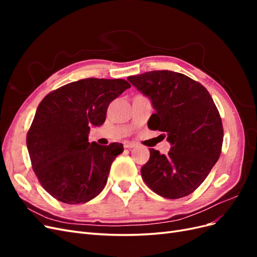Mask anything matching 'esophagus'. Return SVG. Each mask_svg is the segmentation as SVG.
Segmentation results:
<instances>
[{"instance_id": "esophagus-1", "label": "esophagus", "mask_w": 257, "mask_h": 257, "mask_svg": "<svg viewBox=\"0 0 257 257\" xmlns=\"http://www.w3.org/2000/svg\"><path fill=\"white\" fill-rule=\"evenodd\" d=\"M124 147L126 148V149H132V148L136 147V145L134 143H130V142H125L124 143Z\"/></svg>"}]
</instances>
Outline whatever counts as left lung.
<instances>
[{"label": "left lung", "mask_w": 257, "mask_h": 257, "mask_svg": "<svg viewBox=\"0 0 257 257\" xmlns=\"http://www.w3.org/2000/svg\"><path fill=\"white\" fill-rule=\"evenodd\" d=\"M127 80L151 99L155 112L148 127L165 133L172 145L167 155L149 149L150 159L141 170L145 183L165 198L190 195L222 150V120L211 95L203 84L172 71L147 72Z\"/></svg>", "instance_id": "obj_1"}]
</instances>
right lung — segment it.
I'll list each match as a JSON object with an SVG mask.
<instances>
[{
    "mask_svg": "<svg viewBox=\"0 0 257 257\" xmlns=\"http://www.w3.org/2000/svg\"><path fill=\"white\" fill-rule=\"evenodd\" d=\"M128 88L124 79L87 78L43 98L27 146L38 181L52 197L69 205L84 204L103 191L123 145L90 144V126L102 125L108 106Z\"/></svg>",
    "mask_w": 257,
    "mask_h": 257,
    "instance_id": "1",
    "label": "right lung"
}]
</instances>
